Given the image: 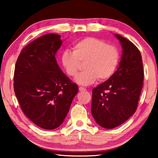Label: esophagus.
Wrapping results in <instances>:
<instances>
[{
    "mask_svg": "<svg viewBox=\"0 0 158 158\" xmlns=\"http://www.w3.org/2000/svg\"><path fill=\"white\" fill-rule=\"evenodd\" d=\"M79 91H86V89H85V88H84V87H79Z\"/></svg>",
    "mask_w": 158,
    "mask_h": 158,
    "instance_id": "34e87169",
    "label": "esophagus"
}]
</instances>
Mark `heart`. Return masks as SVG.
<instances>
[{
	"instance_id": "heart-1",
	"label": "heart",
	"mask_w": 158,
	"mask_h": 158,
	"mask_svg": "<svg viewBox=\"0 0 158 158\" xmlns=\"http://www.w3.org/2000/svg\"><path fill=\"white\" fill-rule=\"evenodd\" d=\"M119 60L117 47L95 37L79 40L74 44L73 51L65 50L61 56L62 65L72 77H77L84 63L85 70L77 77V81L84 86L94 84L98 79L106 81L110 78Z\"/></svg>"
}]
</instances>
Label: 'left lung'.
I'll list each match as a JSON object with an SVG mask.
<instances>
[{
  "mask_svg": "<svg viewBox=\"0 0 158 158\" xmlns=\"http://www.w3.org/2000/svg\"><path fill=\"white\" fill-rule=\"evenodd\" d=\"M115 36L123 48L118 69L92 91V115L106 129L119 126L136 112L144 79L139 50L128 39Z\"/></svg>",
  "mask_w": 158,
  "mask_h": 158,
  "instance_id": "obj_1",
  "label": "left lung"
}]
</instances>
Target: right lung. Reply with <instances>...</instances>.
Wrapping results in <instances>:
<instances>
[{"mask_svg":"<svg viewBox=\"0 0 158 158\" xmlns=\"http://www.w3.org/2000/svg\"><path fill=\"white\" fill-rule=\"evenodd\" d=\"M62 42L56 34L35 39L22 50L15 67L14 91L22 110L47 130L62 124L79 91L57 63Z\"/></svg>","mask_w":158,"mask_h":158,"instance_id":"right-lung-1","label":"right lung"}]
</instances>
